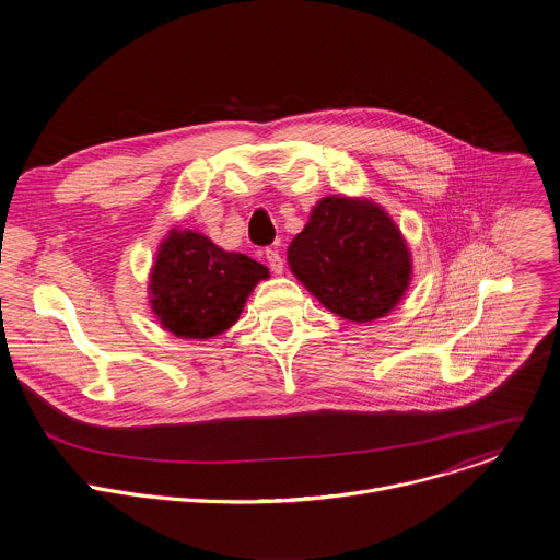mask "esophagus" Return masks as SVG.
I'll list each match as a JSON object with an SVG mask.
<instances>
[{
  "label": "esophagus",
  "instance_id": "obj_1",
  "mask_svg": "<svg viewBox=\"0 0 560 560\" xmlns=\"http://www.w3.org/2000/svg\"><path fill=\"white\" fill-rule=\"evenodd\" d=\"M266 261L275 275L283 272V255L277 248H266Z\"/></svg>",
  "mask_w": 560,
  "mask_h": 560
}]
</instances>
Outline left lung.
<instances>
[{
    "label": "left lung",
    "instance_id": "8db88e82",
    "mask_svg": "<svg viewBox=\"0 0 560 560\" xmlns=\"http://www.w3.org/2000/svg\"><path fill=\"white\" fill-rule=\"evenodd\" d=\"M288 261L296 279L335 314L372 322L410 283V253L394 221L374 203L328 197L294 236Z\"/></svg>",
    "mask_w": 560,
    "mask_h": 560
}]
</instances>
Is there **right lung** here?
Here are the masks:
<instances>
[{
    "label": "right lung",
    "mask_w": 560,
    "mask_h": 560,
    "mask_svg": "<svg viewBox=\"0 0 560 560\" xmlns=\"http://www.w3.org/2000/svg\"><path fill=\"white\" fill-rule=\"evenodd\" d=\"M268 268L246 255L225 253L208 236L171 232L150 277L152 310L177 337L210 339L228 330Z\"/></svg>",
    "instance_id": "right-lung-1"
}]
</instances>
